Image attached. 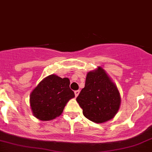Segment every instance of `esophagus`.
<instances>
[{"instance_id": "34e87169", "label": "esophagus", "mask_w": 152, "mask_h": 152, "mask_svg": "<svg viewBox=\"0 0 152 152\" xmlns=\"http://www.w3.org/2000/svg\"><path fill=\"white\" fill-rule=\"evenodd\" d=\"M79 94H80V91H79V90H78V91H75V95L76 97H77V96L79 95Z\"/></svg>"}]
</instances>
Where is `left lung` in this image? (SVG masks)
<instances>
[{"mask_svg":"<svg viewBox=\"0 0 152 152\" xmlns=\"http://www.w3.org/2000/svg\"><path fill=\"white\" fill-rule=\"evenodd\" d=\"M76 100L83 109V115L96 123L114 118L121 104L117 86L101 66L87 73L84 88Z\"/></svg>","mask_w":152,"mask_h":152,"instance_id":"obj_1","label":"left lung"}]
</instances>
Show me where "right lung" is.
I'll return each instance as SVG.
<instances>
[{"mask_svg": "<svg viewBox=\"0 0 152 152\" xmlns=\"http://www.w3.org/2000/svg\"><path fill=\"white\" fill-rule=\"evenodd\" d=\"M69 78L50 75L42 80L31 92L32 115L42 121H49L61 115L75 94L69 88Z\"/></svg>", "mask_w": 152, "mask_h": 152, "instance_id": "obj_1", "label": "right lung"}]
</instances>
